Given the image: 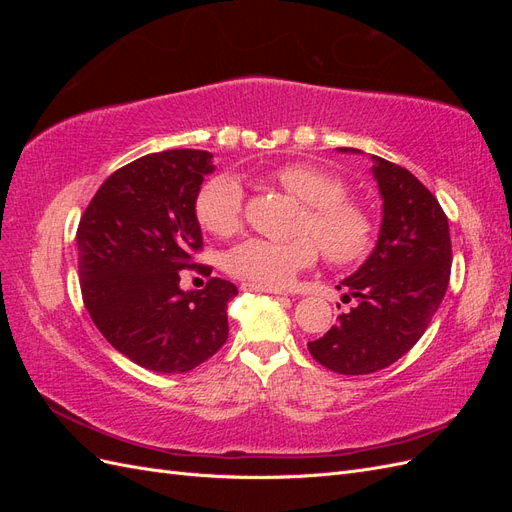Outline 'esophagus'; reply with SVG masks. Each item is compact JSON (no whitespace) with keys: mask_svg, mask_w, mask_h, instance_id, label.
<instances>
[{"mask_svg":"<svg viewBox=\"0 0 512 512\" xmlns=\"http://www.w3.org/2000/svg\"><path fill=\"white\" fill-rule=\"evenodd\" d=\"M243 290H252V292H269V294H286L282 288H267V286H256V284H241Z\"/></svg>","mask_w":512,"mask_h":512,"instance_id":"esophagus-1","label":"esophagus"}]
</instances>
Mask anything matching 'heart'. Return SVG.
Returning a JSON list of instances; mask_svg holds the SVG:
<instances>
[{"label": "heart", "instance_id": "1", "mask_svg": "<svg viewBox=\"0 0 512 512\" xmlns=\"http://www.w3.org/2000/svg\"><path fill=\"white\" fill-rule=\"evenodd\" d=\"M269 179L297 198L303 213L301 237L292 241L245 239L226 254V271L245 284L280 288L299 271L312 267L318 245L331 265L348 267L363 260L374 245L376 226L369 211L346 196V183L331 170L290 162L273 168ZM196 218L213 235H232L243 218V188L232 175L209 179L196 198Z\"/></svg>", "mask_w": 512, "mask_h": 512}]
</instances>
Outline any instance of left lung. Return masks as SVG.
Wrapping results in <instances>:
<instances>
[{"label":"left lung","instance_id":"8db88e82","mask_svg":"<svg viewBox=\"0 0 512 512\" xmlns=\"http://www.w3.org/2000/svg\"><path fill=\"white\" fill-rule=\"evenodd\" d=\"M371 160L382 196L380 235L374 252L337 286L356 305L307 344L320 365L344 376L374 374L401 359L429 327L451 280V235L436 196L410 170Z\"/></svg>","mask_w":512,"mask_h":512}]
</instances>
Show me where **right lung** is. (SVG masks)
<instances>
[{"instance_id": "1", "label": "right lung", "mask_w": 512, "mask_h": 512, "mask_svg": "<svg viewBox=\"0 0 512 512\" xmlns=\"http://www.w3.org/2000/svg\"><path fill=\"white\" fill-rule=\"evenodd\" d=\"M211 158L170 149L126 164L100 185L76 230L91 320L115 350L158 374H185L228 337L237 286L211 277L203 290L179 288V271L196 267L192 254L203 247L196 198Z\"/></svg>"}]
</instances>
